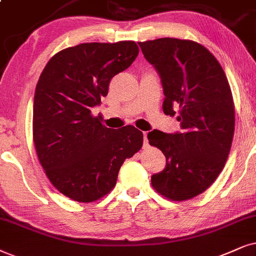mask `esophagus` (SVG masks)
<instances>
[{
    "label": "esophagus",
    "instance_id": "obj_1",
    "mask_svg": "<svg viewBox=\"0 0 256 256\" xmlns=\"http://www.w3.org/2000/svg\"><path fill=\"white\" fill-rule=\"evenodd\" d=\"M144 136V148H146L148 145V132H143Z\"/></svg>",
    "mask_w": 256,
    "mask_h": 256
}]
</instances>
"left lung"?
<instances>
[{
  "label": "left lung",
  "mask_w": 256,
  "mask_h": 256,
  "mask_svg": "<svg viewBox=\"0 0 256 256\" xmlns=\"http://www.w3.org/2000/svg\"><path fill=\"white\" fill-rule=\"evenodd\" d=\"M138 44L160 78L164 113H178L180 124L174 134L148 132V143L166 158L151 184L170 200L192 198L214 183L230 151L235 112L227 76L197 42L163 38Z\"/></svg>",
  "instance_id": "left-lung-1"
}]
</instances>
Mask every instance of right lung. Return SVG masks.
<instances>
[{
    "instance_id": "1",
    "label": "right lung",
    "mask_w": 256,
    "mask_h": 256,
    "mask_svg": "<svg viewBox=\"0 0 256 256\" xmlns=\"http://www.w3.org/2000/svg\"><path fill=\"white\" fill-rule=\"evenodd\" d=\"M138 52L134 41L78 44L52 58L38 79L33 111L38 160L52 184L78 202L111 192L124 160L143 145L134 126L108 128L90 113Z\"/></svg>"
}]
</instances>
